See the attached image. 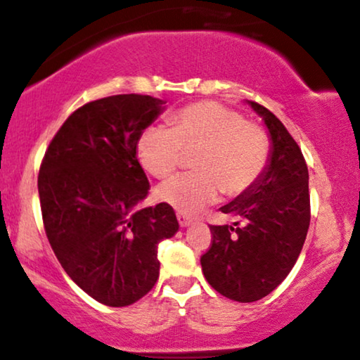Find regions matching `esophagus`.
Returning <instances> with one entry per match:
<instances>
[{
    "mask_svg": "<svg viewBox=\"0 0 360 360\" xmlns=\"http://www.w3.org/2000/svg\"><path fill=\"white\" fill-rule=\"evenodd\" d=\"M177 221H179L181 229H186V226L191 225V220H189L188 217H184L183 213H177Z\"/></svg>",
    "mask_w": 360,
    "mask_h": 360,
    "instance_id": "esophagus-1",
    "label": "esophagus"
}]
</instances>
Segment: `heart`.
Listing matches in <instances>:
<instances>
[{"instance_id":"obj_1","label":"heart","mask_w":360,"mask_h":360,"mask_svg":"<svg viewBox=\"0 0 360 360\" xmlns=\"http://www.w3.org/2000/svg\"><path fill=\"white\" fill-rule=\"evenodd\" d=\"M186 152H196V172L167 179L155 198L183 214H196L218 194L240 196L257 183L269 159L266 134L240 113L220 103L203 101L181 110L172 128L150 127L139 139L137 155L148 174L166 177L181 166Z\"/></svg>"}]
</instances>
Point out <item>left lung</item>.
I'll return each instance as SVG.
<instances>
[{"label":"left lung","instance_id":"left-lung-1","mask_svg":"<svg viewBox=\"0 0 360 360\" xmlns=\"http://www.w3.org/2000/svg\"><path fill=\"white\" fill-rule=\"evenodd\" d=\"M269 131V159L257 183L221 206L232 225H212L213 242L201 257L210 286L225 298L252 303L286 279L309 226L308 167L281 120L247 101Z\"/></svg>","mask_w":360,"mask_h":360}]
</instances>
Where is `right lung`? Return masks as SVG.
Returning a JSON list of instances; mask_svg holds the SVG:
<instances>
[{
    "instance_id": "obj_1",
    "label": "right lung",
    "mask_w": 360,
    "mask_h": 360,
    "mask_svg": "<svg viewBox=\"0 0 360 360\" xmlns=\"http://www.w3.org/2000/svg\"><path fill=\"white\" fill-rule=\"evenodd\" d=\"M164 105L143 94L86 103L65 120L40 166V208L53 254L106 307H128L154 288L157 245L179 230L169 205L137 208L150 189L137 143Z\"/></svg>"
}]
</instances>
